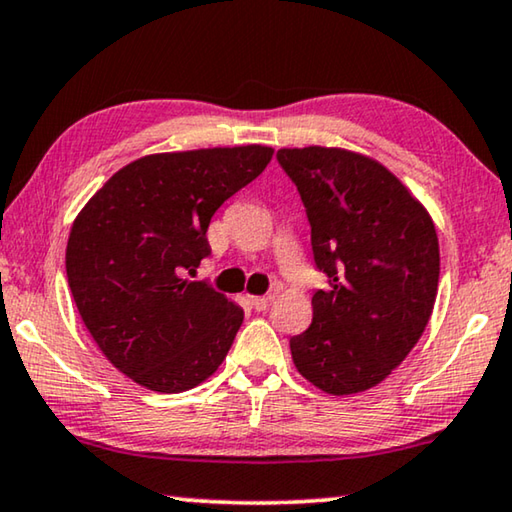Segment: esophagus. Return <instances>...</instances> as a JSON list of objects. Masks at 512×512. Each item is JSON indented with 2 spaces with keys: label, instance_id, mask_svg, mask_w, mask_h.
Wrapping results in <instances>:
<instances>
[{
  "label": "esophagus",
  "instance_id": "1",
  "mask_svg": "<svg viewBox=\"0 0 512 512\" xmlns=\"http://www.w3.org/2000/svg\"><path fill=\"white\" fill-rule=\"evenodd\" d=\"M248 300H250V307H253V310H257V312L269 310V305H271L269 296H248Z\"/></svg>",
  "mask_w": 512,
  "mask_h": 512
}]
</instances>
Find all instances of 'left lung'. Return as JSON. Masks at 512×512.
<instances>
[{
    "mask_svg": "<svg viewBox=\"0 0 512 512\" xmlns=\"http://www.w3.org/2000/svg\"><path fill=\"white\" fill-rule=\"evenodd\" d=\"M312 227V326L289 339L296 369L323 392H364L387 378L431 319L440 246L431 216L378 161L337 148L275 154Z\"/></svg>",
    "mask_w": 512,
    "mask_h": 512,
    "instance_id": "1",
    "label": "left lung"
}]
</instances>
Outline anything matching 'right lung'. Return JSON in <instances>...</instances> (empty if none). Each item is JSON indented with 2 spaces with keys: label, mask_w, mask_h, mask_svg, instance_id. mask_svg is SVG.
Returning <instances> with one entry per match:
<instances>
[{
  "label": "right lung",
  "mask_w": 512,
  "mask_h": 512,
  "mask_svg": "<svg viewBox=\"0 0 512 512\" xmlns=\"http://www.w3.org/2000/svg\"><path fill=\"white\" fill-rule=\"evenodd\" d=\"M271 157L264 145L150 154L81 209L66 248L68 287L97 346L134 383L177 394L221 367L243 310L186 275L212 255L216 209Z\"/></svg>",
  "instance_id": "right-lung-1"
}]
</instances>
